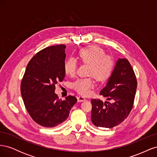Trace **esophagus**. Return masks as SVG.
<instances>
[{"label":"esophagus","instance_id":"34e87169","mask_svg":"<svg viewBox=\"0 0 157 157\" xmlns=\"http://www.w3.org/2000/svg\"><path fill=\"white\" fill-rule=\"evenodd\" d=\"M77 100L78 102H82V101H84L85 100H86V99H85L82 96H78V97H77Z\"/></svg>","mask_w":157,"mask_h":157}]
</instances>
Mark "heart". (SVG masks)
<instances>
[{
	"instance_id": "obj_1",
	"label": "heart",
	"mask_w": 157,
	"mask_h": 157,
	"mask_svg": "<svg viewBox=\"0 0 157 157\" xmlns=\"http://www.w3.org/2000/svg\"><path fill=\"white\" fill-rule=\"evenodd\" d=\"M78 58L81 62L90 65L88 75L92 77L77 79L73 83L72 88L78 94L86 96L95 86L94 77L99 82H105L110 78L115 63L111 56L105 55V51L96 46L80 50ZM64 70L66 74L73 77L77 70L76 61L72 58L67 59L64 64Z\"/></svg>"
}]
</instances>
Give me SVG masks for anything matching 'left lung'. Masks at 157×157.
Wrapping results in <instances>:
<instances>
[{
  "label": "left lung",
  "instance_id": "8db88e82",
  "mask_svg": "<svg viewBox=\"0 0 157 157\" xmlns=\"http://www.w3.org/2000/svg\"><path fill=\"white\" fill-rule=\"evenodd\" d=\"M136 88L137 79L130 62L125 58L118 59L107 84L99 93L114 102L103 103L100 99H92L93 124L107 128L120 124L132 110Z\"/></svg>",
  "mask_w": 157,
  "mask_h": 157
}]
</instances>
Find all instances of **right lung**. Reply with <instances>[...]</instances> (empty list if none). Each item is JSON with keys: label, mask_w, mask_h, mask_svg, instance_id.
<instances>
[{"label": "right lung", "mask_w": 157, "mask_h": 157, "mask_svg": "<svg viewBox=\"0 0 157 157\" xmlns=\"http://www.w3.org/2000/svg\"><path fill=\"white\" fill-rule=\"evenodd\" d=\"M66 46H52L40 50L28 63L21 83V94L29 115L37 124L54 127L64 122L77 102L75 96L59 99L56 85L65 77Z\"/></svg>", "instance_id": "1"}]
</instances>
